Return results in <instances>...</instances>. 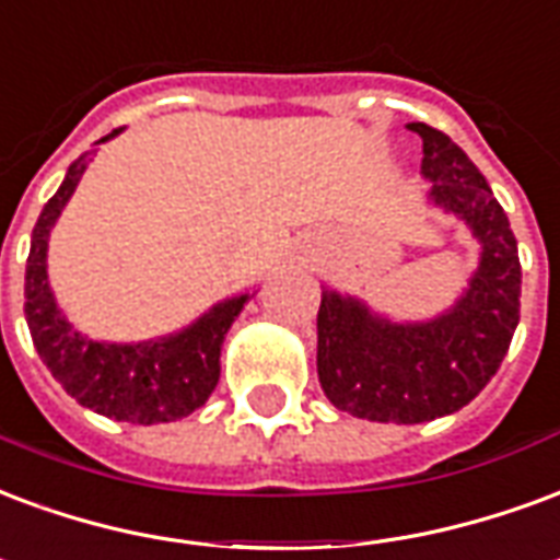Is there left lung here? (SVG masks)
I'll use <instances>...</instances> for the list:
<instances>
[{"label": "left lung", "instance_id": "1", "mask_svg": "<svg viewBox=\"0 0 560 560\" xmlns=\"http://www.w3.org/2000/svg\"><path fill=\"white\" fill-rule=\"evenodd\" d=\"M421 136L428 198L469 225L480 260L469 288L433 320L395 323L362 300L323 291L317 312V376L332 407L383 424L451 416L499 371L520 323V252L511 222L478 165L442 130Z\"/></svg>", "mask_w": 560, "mask_h": 560}]
</instances>
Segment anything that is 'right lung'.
Listing matches in <instances>:
<instances>
[{
    "instance_id": "right-lung-1",
    "label": "right lung",
    "mask_w": 560,
    "mask_h": 560,
    "mask_svg": "<svg viewBox=\"0 0 560 560\" xmlns=\"http://www.w3.org/2000/svg\"><path fill=\"white\" fill-rule=\"evenodd\" d=\"M121 130H112L109 142ZM97 142V144H101ZM94 151L73 160L59 192L49 198L32 231L26 260V323L40 362L77 404L115 421L165 424L205 407L219 383V353L248 293L217 302L186 329L139 343H106L77 332L61 314L47 276L49 231L80 184Z\"/></svg>"
}]
</instances>
